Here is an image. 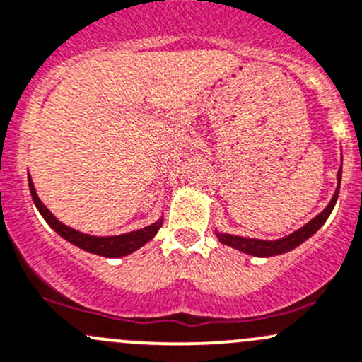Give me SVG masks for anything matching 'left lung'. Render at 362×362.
I'll list each match as a JSON object with an SVG mask.
<instances>
[{"mask_svg": "<svg viewBox=\"0 0 362 362\" xmlns=\"http://www.w3.org/2000/svg\"><path fill=\"white\" fill-rule=\"evenodd\" d=\"M338 185L337 191H334L332 201H329L328 206L319 213L315 218H312L309 223H305L303 227H300L298 230H295L293 234L286 235L283 239H276V241H264V239H250V238H241V235H232V234H223V232H216V238L222 245L232 246V248L243 251V253L253 255V257H274V255L286 253V251L295 250L296 246L302 245L303 241L310 238L312 234H315L322 227V223L328 220L329 213L333 211L334 204H337L338 192H340V182H341V168L338 170Z\"/></svg>", "mask_w": 362, "mask_h": 362, "instance_id": "left-lung-1", "label": "left lung"}]
</instances>
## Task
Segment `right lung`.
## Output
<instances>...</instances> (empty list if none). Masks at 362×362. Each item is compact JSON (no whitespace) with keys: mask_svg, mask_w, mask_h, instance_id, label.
Here are the masks:
<instances>
[{"mask_svg":"<svg viewBox=\"0 0 362 362\" xmlns=\"http://www.w3.org/2000/svg\"><path fill=\"white\" fill-rule=\"evenodd\" d=\"M29 191L30 196H33L34 204H36L37 211L41 213L45 220L48 222V226L52 227L53 230L57 232L59 235H62L66 241L72 243L78 248L90 251L93 255H100V257H107V258H117V257H124V255H130L135 250L142 248L146 243H149L158 230L161 229L163 226V218H159L158 222H154L152 226L144 227V229L128 232V234H119V235H107V238H97V235H90V234H83V232L71 229V227L64 226L62 222L55 218L52 215V211L41 203V199L37 197L36 189H34L33 180L29 177Z\"/></svg>","mask_w":362,"mask_h":362,"instance_id":"1","label":"right lung"}]
</instances>
